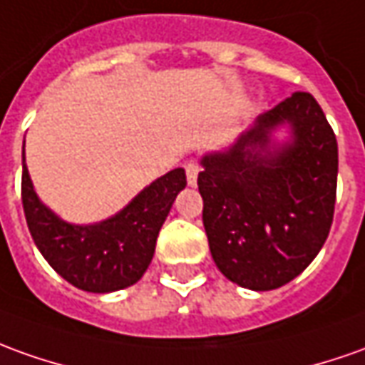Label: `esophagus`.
Here are the masks:
<instances>
[{"mask_svg":"<svg viewBox=\"0 0 365 365\" xmlns=\"http://www.w3.org/2000/svg\"><path fill=\"white\" fill-rule=\"evenodd\" d=\"M185 170H187V180L190 187H197V178L198 173H200V167H198L197 160H188L185 165Z\"/></svg>","mask_w":365,"mask_h":365,"instance_id":"34e87169","label":"esophagus"}]
</instances>
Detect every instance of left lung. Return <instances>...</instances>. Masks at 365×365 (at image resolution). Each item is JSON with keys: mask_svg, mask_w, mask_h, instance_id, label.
I'll list each match as a JSON object with an SVG mask.
<instances>
[{"mask_svg": "<svg viewBox=\"0 0 365 365\" xmlns=\"http://www.w3.org/2000/svg\"><path fill=\"white\" fill-rule=\"evenodd\" d=\"M288 122L293 143L267 149ZM202 225L218 270L242 288L274 290L306 270L328 238L338 182V143L310 93L264 110L228 153L202 158Z\"/></svg>", "mask_w": 365, "mask_h": 365, "instance_id": "left-lung-1", "label": "left lung"}]
</instances>
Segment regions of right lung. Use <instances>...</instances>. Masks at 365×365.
I'll use <instances>...</instances> for the list:
<instances>
[{"instance_id":"right-lung-1","label":"right lung","mask_w":365,"mask_h":365,"mask_svg":"<svg viewBox=\"0 0 365 365\" xmlns=\"http://www.w3.org/2000/svg\"><path fill=\"white\" fill-rule=\"evenodd\" d=\"M185 187V168H175L109 220L67 225L39 202L24 155L21 202L29 232L53 270L85 292H113L139 282L155 255L158 230Z\"/></svg>"}]
</instances>
